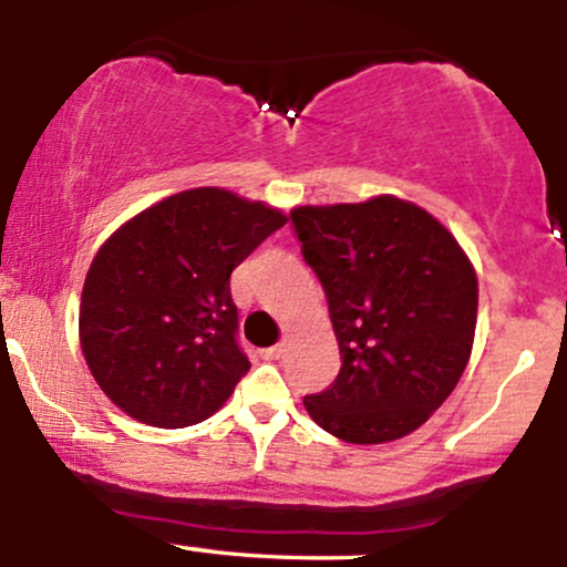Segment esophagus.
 <instances>
[{
    "label": "esophagus",
    "mask_w": 567,
    "mask_h": 567,
    "mask_svg": "<svg viewBox=\"0 0 567 567\" xmlns=\"http://www.w3.org/2000/svg\"><path fill=\"white\" fill-rule=\"evenodd\" d=\"M282 351H285L282 343H277V347H269V349H264L261 354L266 357V360H279V357H282Z\"/></svg>",
    "instance_id": "obj_1"
}]
</instances>
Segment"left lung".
Returning a JSON list of instances; mask_svg holds the SVG:
<instances>
[{
	"label": "left lung",
	"instance_id": "8db88e82",
	"mask_svg": "<svg viewBox=\"0 0 567 567\" xmlns=\"http://www.w3.org/2000/svg\"><path fill=\"white\" fill-rule=\"evenodd\" d=\"M290 218L341 351L330 389L303 396L306 413L351 445L408 437L451 396L472 357L470 256L432 213L394 194L298 205Z\"/></svg>",
	"mask_w": 567,
	"mask_h": 567
}]
</instances>
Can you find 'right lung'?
Returning <instances> with one entry per match:
<instances>
[{"label": "right lung", "mask_w": 567, "mask_h": 567, "mask_svg": "<svg viewBox=\"0 0 567 567\" xmlns=\"http://www.w3.org/2000/svg\"><path fill=\"white\" fill-rule=\"evenodd\" d=\"M288 224L279 207L199 186L154 202L95 252L80 303L90 373L122 413L159 429L210 419L250 368L231 271Z\"/></svg>", "instance_id": "1"}]
</instances>
